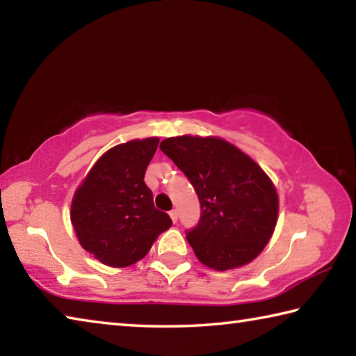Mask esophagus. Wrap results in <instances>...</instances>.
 <instances>
[{
  "mask_svg": "<svg viewBox=\"0 0 356 356\" xmlns=\"http://www.w3.org/2000/svg\"><path fill=\"white\" fill-rule=\"evenodd\" d=\"M170 216H171V220H172V222H177V218H179V213H177V210L176 209H172L171 212H170Z\"/></svg>",
  "mask_w": 356,
  "mask_h": 356,
  "instance_id": "esophagus-1",
  "label": "esophagus"
}]
</instances>
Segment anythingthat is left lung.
Instances as JSON below:
<instances>
[{"label": "left lung", "mask_w": 356, "mask_h": 356, "mask_svg": "<svg viewBox=\"0 0 356 356\" xmlns=\"http://www.w3.org/2000/svg\"><path fill=\"white\" fill-rule=\"evenodd\" d=\"M160 149L200 197V221L185 231L196 257L221 272L251 262L272 237L278 216V195L267 174L220 138H166Z\"/></svg>", "instance_id": "1"}]
</instances>
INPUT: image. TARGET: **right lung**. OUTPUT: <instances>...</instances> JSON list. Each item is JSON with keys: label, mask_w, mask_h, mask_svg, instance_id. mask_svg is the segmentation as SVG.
Masks as SVG:
<instances>
[{"label": "right lung", "mask_w": 356, "mask_h": 356, "mask_svg": "<svg viewBox=\"0 0 356 356\" xmlns=\"http://www.w3.org/2000/svg\"><path fill=\"white\" fill-rule=\"evenodd\" d=\"M156 146L159 138H147L110 149L75 193L72 225L80 245L102 264H135L172 225L170 215L155 209L152 191L144 184Z\"/></svg>", "instance_id": "right-lung-1"}]
</instances>
